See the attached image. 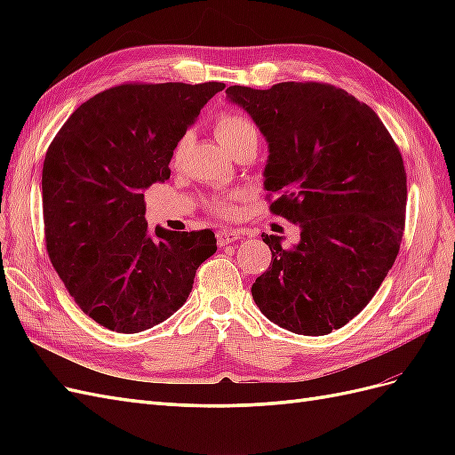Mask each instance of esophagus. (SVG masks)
<instances>
[{
	"mask_svg": "<svg viewBox=\"0 0 455 455\" xmlns=\"http://www.w3.org/2000/svg\"><path fill=\"white\" fill-rule=\"evenodd\" d=\"M216 239H218L220 246H226L229 243H235V241L243 239V231H239V229H218Z\"/></svg>",
	"mask_w": 455,
	"mask_h": 455,
	"instance_id": "obj_1",
	"label": "esophagus"
}]
</instances>
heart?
<instances>
[{
	"label": "heart",
	"instance_id": "heart-1",
	"mask_svg": "<svg viewBox=\"0 0 455 455\" xmlns=\"http://www.w3.org/2000/svg\"><path fill=\"white\" fill-rule=\"evenodd\" d=\"M249 136H256V129L252 123L243 117L241 114L235 112H224L216 119V139L222 142L228 149H231L235 144H239L241 140L249 139ZM189 142V134H184L180 140H178L176 148H174V161L180 159L184 156V151L188 148ZM239 194H231V196H216L211 199L209 206L211 211L216 214L222 216H231L235 206H233V201L239 199Z\"/></svg>",
	"mask_w": 455,
	"mask_h": 455
}]
</instances>
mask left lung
<instances>
[{"label":"left lung","mask_w":455,"mask_h":455,"mask_svg":"<svg viewBox=\"0 0 455 455\" xmlns=\"http://www.w3.org/2000/svg\"><path fill=\"white\" fill-rule=\"evenodd\" d=\"M226 94L267 142L271 212L299 228L292 246L261 235L271 264L252 298L281 328L324 336L368 306L395 264L406 211L401 151L374 109L332 85H231Z\"/></svg>","instance_id":"1"}]
</instances>
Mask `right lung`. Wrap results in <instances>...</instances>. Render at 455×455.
Segmentation results:
<instances>
[{
	"instance_id": "right-lung-1",
	"label": "right lung",
	"mask_w": 455,
	"mask_h": 455,
	"mask_svg": "<svg viewBox=\"0 0 455 455\" xmlns=\"http://www.w3.org/2000/svg\"><path fill=\"white\" fill-rule=\"evenodd\" d=\"M224 87H112L81 104L47 149L41 196L51 264L81 311L108 330L136 334L167 321L216 252L211 229H149L144 191L169 180L178 140Z\"/></svg>"
}]
</instances>
